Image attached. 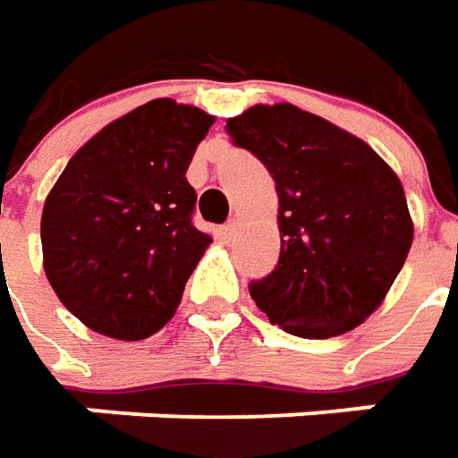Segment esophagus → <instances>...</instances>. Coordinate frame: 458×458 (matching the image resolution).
<instances>
[{
	"mask_svg": "<svg viewBox=\"0 0 458 458\" xmlns=\"http://www.w3.org/2000/svg\"><path fill=\"white\" fill-rule=\"evenodd\" d=\"M238 228H241V223H238V217H233V220H228V225L223 228V233H225V238H233V235L238 233Z\"/></svg>",
	"mask_w": 458,
	"mask_h": 458,
	"instance_id": "esophagus-1",
	"label": "esophagus"
}]
</instances>
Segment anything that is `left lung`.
I'll list each match as a JSON object with an SVG mask.
<instances>
[{"mask_svg":"<svg viewBox=\"0 0 458 458\" xmlns=\"http://www.w3.org/2000/svg\"><path fill=\"white\" fill-rule=\"evenodd\" d=\"M228 134L276 182L281 253L250 284L253 301L296 337L355 329L386 301L413 243L398 174L362 139L292 103L250 106Z\"/></svg>","mask_w":458,"mask_h":458,"instance_id":"1","label":"left lung"}]
</instances>
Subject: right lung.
Returning <instances> with one entry per match:
<instances>
[{
  "mask_svg": "<svg viewBox=\"0 0 458 458\" xmlns=\"http://www.w3.org/2000/svg\"><path fill=\"white\" fill-rule=\"evenodd\" d=\"M215 116L157 98L103 126L71 157L45 199L42 266L63 307L88 329L136 342L180 307L213 243L192 225L187 166Z\"/></svg>",
  "mask_w": 458,
  "mask_h": 458,
  "instance_id": "obj_1",
  "label": "right lung"
}]
</instances>
